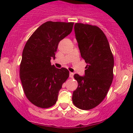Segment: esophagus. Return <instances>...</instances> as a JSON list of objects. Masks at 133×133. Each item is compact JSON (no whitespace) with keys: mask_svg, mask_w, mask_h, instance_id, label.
<instances>
[{"mask_svg":"<svg viewBox=\"0 0 133 133\" xmlns=\"http://www.w3.org/2000/svg\"><path fill=\"white\" fill-rule=\"evenodd\" d=\"M73 76H74V73L73 72H70V74H69V77H70V78H73Z\"/></svg>","mask_w":133,"mask_h":133,"instance_id":"34e87169","label":"esophagus"}]
</instances>
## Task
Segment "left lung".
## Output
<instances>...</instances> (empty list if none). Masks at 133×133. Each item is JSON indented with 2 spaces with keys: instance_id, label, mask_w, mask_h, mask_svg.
<instances>
[{
  "instance_id": "8db88e82",
  "label": "left lung",
  "mask_w": 133,
  "mask_h": 133,
  "mask_svg": "<svg viewBox=\"0 0 133 133\" xmlns=\"http://www.w3.org/2000/svg\"><path fill=\"white\" fill-rule=\"evenodd\" d=\"M75 32L87 65L84 77L74 75L78 87L72 94V103L78 109L90 110L103 101L112 84L113 55L106 36L97 26L76 23Z\"/></svg>"
}]
</instances>
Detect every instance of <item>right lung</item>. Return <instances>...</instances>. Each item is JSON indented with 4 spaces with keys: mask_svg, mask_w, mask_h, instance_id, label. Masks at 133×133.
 <instances>
[{
    "mask_svg": "<svg viewBox=\"0 0 133 133\" xmlns=\"http://www.w3.org/2000/svg\"><path fill=\"white\" fill-rule=\"evenodd\" d=\"M74 23L48 21L27 41L20 64V78L29 101L38 107L49 108L56 103L59 90L69 77L65 68L51 64L60 41L72 32Z\"/></svg>",
    "mask_w": 133,
    "mask_h": 133,
    "instance_id": "obj_1",
    "label": "right lung"
}]
</instances>
